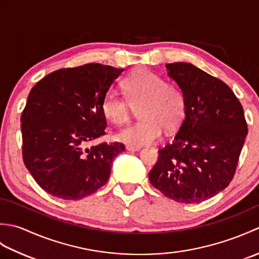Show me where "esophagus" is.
Returning <instances> with one entry per match:
<instances>
[{"label":"esophagus","mask_w":259,"mask_h":259,"mask_svg":"<svg viewBox=\"0 0 259 259\" xmlns=\"http://www.w3.org/2000/svg\"><path fill=\"white\" fill-rule=\"evenodd\" d=\"M125 149L128 150V151H140V149L141 148L140 147H133V146H126L125 147Z\"/></svg>","instance_id":"34e87169"}]
</instances>
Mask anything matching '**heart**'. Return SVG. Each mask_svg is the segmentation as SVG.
Instances as JSON below:
<instances>
[{
    "mask_svg": "<svg viewBox=\"0 0 259 259\" xmlns=\"http://www.w3.org/2000/svg\"><path fill=\"white\" fill-rule=\"evenodd\" d=\"M125 97L115 90L107 92L102 100V112L110 122L123 124L139 109L142 120L119 131L117 139L133 147L156 144L163 128H177L184 115V97L177 87L166 83L161 76L148 70L136 71L123 82Z\"/></svg>",
    "mask_w": 259,
    "mask_h": 259,
    "instance_id": "b5f03b06",
    "label": "heart"
}]
</instances>
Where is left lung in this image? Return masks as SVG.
Here are the masks:
<instances>
[{"label":"left lung","mask_w":259,"mask_h":259,"mask_svg":"<svg viewBox=\"0 0 259 259\" xmlns=\"http://www.w3.org/2000/svg\"><path fill=\"white\" fill-rule=\"evenodd\" d=\"M180 88L185 118L171 144L159 150L151 185L177 202L197 203L232 181L247 133L244 110L232 89L187 62L166 64Z\"/></svg>","instance_id":"1"}]
</instances>
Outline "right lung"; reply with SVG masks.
Here are the masks:
<instances>
[{"mask_svg":"<svg viewBox=\"0 0 259 259\" xmlns=\"http://www.w3.org/2000/svg\"><path fill=\"white\" fill-rule=\"evenodd\" d=\"M123 70L88 63L54 71L32 88L21 115L22 155L48 194L79 200L106 185L124 146H87L106 135L102 100Z\"/></svg>","mask_w":259,"mask_h":259,"instance_id":"right-lung-1","label":"right lung"}]
</instances>
